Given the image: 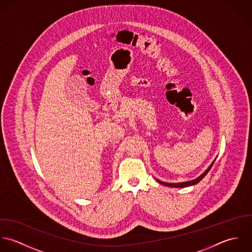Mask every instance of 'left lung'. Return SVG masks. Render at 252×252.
Instances as JSON below:
<instances>
[{
  "label": "left lung",
  "mask_w": 252,
  "mask_h": 252,
  "mask_svg": "<svg viewBox=\"0 0 252 252\" xmlns=\"http://www.w3.org/2000/svg\"><path fill=\"white\" fill-rule=\"evenodd\" d=\"M213 163H214V161L209 165V167L201 174L200 175L198 178H196V179H194V180H191V181H187V182H181V183H165V182H162V181H159V180H158V183H160V184H162V185H164V186H168V187H174V188H183V187H188V186H192V185H195V184H197V183H199L200 181H201V179L208 173V171L210 170V168L212 167V165H213Z\"/></svg>",
  "instance_id": "left-lung-1"
}]
</instances>
